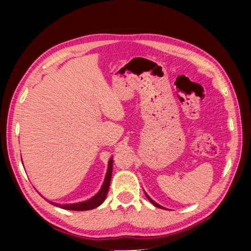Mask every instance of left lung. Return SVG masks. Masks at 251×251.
<instances>
[{"instance_id":"left-lung-1","label":"left lung","mask_w":251,"mask_h":251,"mask_svg":"<svg viewBox=\"0 0 251 251\" xmlns=\"http://www.w3.org/2000/svg\"><path fill=\"white\" fill-rule=\"evenodd\" d=\"M146 196H147V197H148V199H149V200H150V201H151V204H154V205H155V206H156V207H159V208H163V207H162V206H161V205H159V204H157V203H156V202H155V201H153V200H151V198H150V197H149V196H148V195H147V194H146Z\"/></svg>"}]
</instances>
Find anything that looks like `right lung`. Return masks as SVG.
<instances>
[{
    "label": "right lung",
    "mask_w": 251,
    "mask_h": 251,
    "mask_svg": "<svg viewBox=\"0 0 251 251\" xmlns=\"http://www.w3.org/2000/svg\"><path fill=\"white\" fill-rule=\"evenodd\" d=\"M112 170H113V159L111 158L109 164H108V172L107 175H105V178L103 181V184L100 188V191L98 192L94 197L92 198L83 201V202H78V203H74V204H57L54 202L48 201L49 203H51L52 205H55L57 207L64 208V209H69V210H77V211H81V210H90L93 209L104 201L105 197H107V194L109 192V187H110V182H111V177H112Z\"/></svg>",
    "instance_id": "right-lung-1"
}]
</instances>
